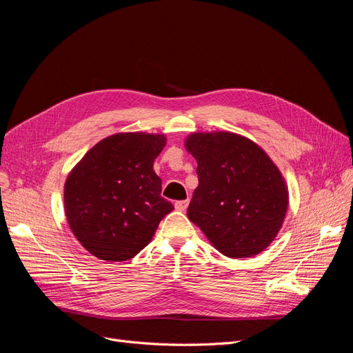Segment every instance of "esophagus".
<instances>
[{
	"instance_id": "1",
	"label": "esophagus",
	"mask_w": 353,
	"mask_h": 353,
	"mask_svg": "<svg viewBox=\"0 0 353 353\" xmlns=\"http://www.w3.org/2000/svg\"><path fill=\"white\" fill-rule=\"evenodd\" d=\"M188 203H190L188 200H178V201H175V209L184 212L188 208Z\"/></svg>"
}]
</instances>
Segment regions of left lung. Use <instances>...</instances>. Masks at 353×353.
Here are the masks:
<instances>
[{"label": "left lung", "mask_w": 353, "mask_h": 353, "mask_svg": "<svg viewBox=\"0 0 353 353\" xmlns=\"http://www.w3.org/2000/svg\"><path fill=\"white\" fill-rule=\"evenodd\" d=\"M185 145L197 160L199 176L188 219L228 258H248L268 248L288 205L285 183L268 154L231 132H197Z\"/></svg>", "instance_id": "left-lung-1"}]
</instances>
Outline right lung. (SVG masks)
<instances>
[{
  "mask_svg": "<svg viewBox=\"0 0 353 353\" xmlns=\"http://www.w3.org/2000/svg\"><path fill=\"white\" fill-rule=\"evenodd\" d=\"M166 138L116 134L95 144L65 184V209L74 237L95 258L121 262L150 243L159 222L174 210L160 196L153 163Z\"/></svg>",
  "mask_w": 353,
  "mask_h": 353,
  "instance_id": "add662e5",
  "label": "right lung"
}]
</instances>
